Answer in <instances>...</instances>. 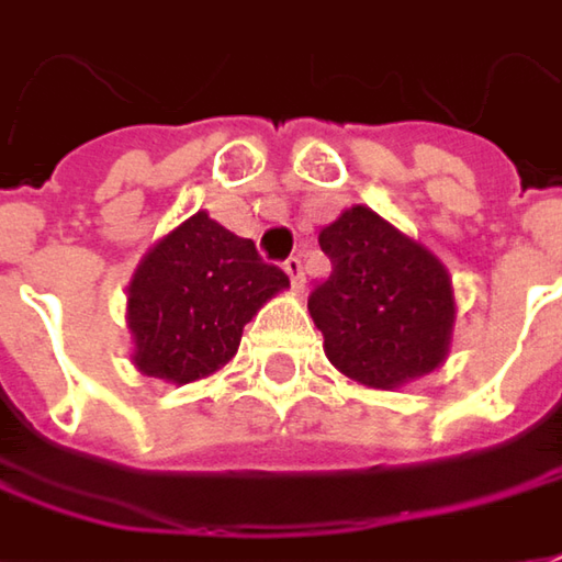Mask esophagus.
Masks as SVG:
<instances>
[{
  "label": "esophagus",
  "mask_w": 562,
  "mask_h": 562,
  "mask_svg": "<svg viewBox=\"0 0 562 562\" xmlns=\"http://www.w3.org/2000/svg\"><path fill=\"white\" fill-rule=\"evenodd\" d=\"M282 270L289 273L292 289H295V292H301V289H304V263H301V258H295V255H292L289 261L282 263Z\"/></svg>",
  "instance_id": "34e87169"
}]
</instances>
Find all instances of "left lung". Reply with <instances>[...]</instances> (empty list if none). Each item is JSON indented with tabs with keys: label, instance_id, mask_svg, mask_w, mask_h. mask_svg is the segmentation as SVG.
<instances>
[{
	"label": "left lung",
	"instance_id": "left-lung-1",
	"mask_svg": "<svg viewBox=\"0 0 562 562\" xmlns=\"http://www.w3.org/2000/svg\"><path fill=\"white\" fill-rule=\"evenodd\" d=\"M333 263L307 299L329 363L358 385L395 392L438 370L454 339L448 267L367 204L319 229Z\"/></svg>",
	"mask_w": 562,
	"mask_h": 562
}]
</instances>
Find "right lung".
<instances>
[{"label":"right lung","instance_id":"add662e5","mask_svg":"<svg viewBox=\"0 0 562 562\" xmlns=\"http://www.w3.org/2000/svg\"><path fill=\"white\" fill-rule=\"evenodd\" d=\"M289 289L280 267L258 258L251 239L195 211L136 263L126 285L133 367L173 385L199 382L236 358L243 329Z\"/></svg>","mask_w":562,"mask_h":562}]
</instances>
